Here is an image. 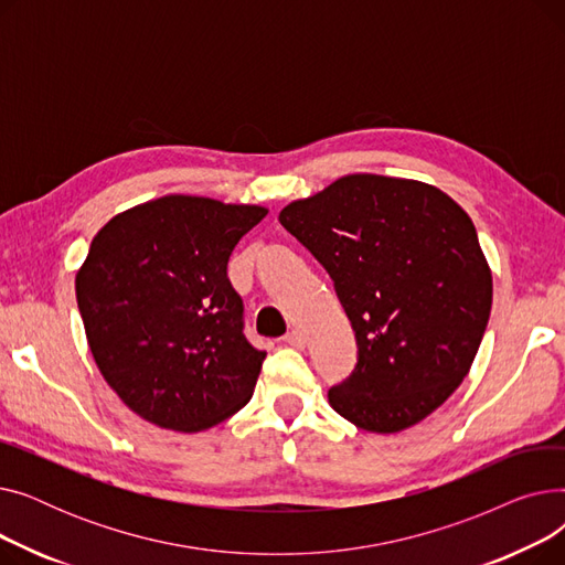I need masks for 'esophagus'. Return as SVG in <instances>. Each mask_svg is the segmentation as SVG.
I'll use <instances>...</instances> for the list:
<instances>
[{
  "mask_svg": "<svg viewBox=\"0 0 565 565\" xmlns=\"http://www.w3.org/2000/svg\"><path fill=\"white\" fill-rule=\"evenodd\" d=\"M284 341H286L288 345H292V348H305L307 337H305L300 330H290V332L284 337Z\"/></svg>",
  "mask_w": 565,
  "mask_h": 565,
  "instance_id": "esophagus-1",
  "label": "esophagus"
}]
</instances>
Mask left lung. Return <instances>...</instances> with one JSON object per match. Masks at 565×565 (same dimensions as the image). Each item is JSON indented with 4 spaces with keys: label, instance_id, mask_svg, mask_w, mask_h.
Masks as SVG:
<instances>
[{
    "label": "left lung",
    "instance_id": "obj_1",
    "mask_svg": "<svg viewBox=\"0 0 565 565\" xmlns=\"http://www.w3.org/2000/svg\"><path fill=\"white\" fill-rule=\"evenodd\" d=\"M279 222L330 273L358 339V366L330 405L380 435L426 419L469 373L492 309L469 215L428 183L350 173Z\"/></svg>",
    "mask_w": 565,
    "mask_h": 565
}]
</instances>
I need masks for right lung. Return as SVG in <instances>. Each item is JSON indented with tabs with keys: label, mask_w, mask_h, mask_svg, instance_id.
Listing matches in <instances>:
<instances>
[{
	"label": "right lung",
	"mask_w": 565,
	"mask_h": 565,
	"mask_svg": "<svg viewBox=\"0 0 565 565\" xmlns=\"http://www.w3.org/2000/svg\"><path fill=\"white\" fill-rule=\"evenodd\" d=\"M267 207L169 194L111 217L75 277L94 360L141 419L199 433L254 394L265 352L243 334L226 277L233 247Z\"/></svg>",
	"instance_id": "obj_1"
}]
</instances>
